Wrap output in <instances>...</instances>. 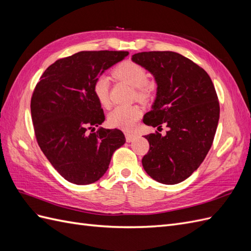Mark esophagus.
Here are the masks:
<instances>
[{"instance_id": "34e87169", "label": "esophagus", "mask_w": 251, "mask_h": 251, "mask_svg": "<svg viewBox=\"0 0 251 251\" xmlns=\"http://www.w3.org/2000/svg\"><path fill=\"white\" fill-rule=\"evenodd\" d=\"M136 138V135L132 134V133H126V142H132L134 141Z\"/></svg>"}]
</instances>
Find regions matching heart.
<instances>
[{
	"mask_svg": "<svg viewBox=\"0 0 251 251\" xmlns=\"http://www.w3.org/2000/svg\"><path fill=\"white\" fill-rule=\"evenodd\" d=\"M119 79L126 81L128 85L137 89V95L140 100H146L151 95V88L148 86L149 74L143 66L126 60L117 65L113 71ZM110 78L107 75H98L93 82V93L101 107L108 108L110 105ZM141 115V110L135 105H119L114 109L108 116V124L112 127L120 130L131 131Z\"/></svg>",
	"mask_w": 251,
	"mask_h": 251,
	"instance_id": "heart-1",
	"label": "heart"
}]
</instances>
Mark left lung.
<instances>
[{
    "mask_svg": "<svg viewBox=\"0 0 251 251\" xmlns=\"http://www.w3.org/2000/svg\"><path fill=\"white\" fill-rule=\"evenodd\" d=\"M132 60L157 83L155 101L143 123L158 131L169 127L165 136H144L150 150L142 166L157 182L180 183L199 168L214 141L220 117L214 83L206 71L176 52H140Z\"/></svg>",
    "mask_w": 251,
    "mask_h": 251,
    "instance_id": "left-lung-1",
    "label": "left lung"
}]
</instances>
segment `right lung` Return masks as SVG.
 <instances>
[{
	"instance_id": "add662e5",
	"label": "right lung",
	"mask_w": 251,
	"mask_h": 251,
	"mask_svg": "<svg viewBox=\"0 0 251 251\" xmlns=\"http://www.w3.org/2000/svg\"><path fill=\"white\" fill-rule=\"evenodd\" d=\"M127 55V51H80L60 58L47 68L33 91L30 108L37 143L71 183L100 180L114 151L126 142L117 128L89 131L104 121L93 93L95 78Z\"/></svg>"
}]
</instances>
